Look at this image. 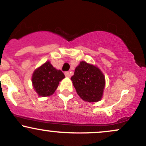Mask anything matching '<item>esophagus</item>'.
Masks as SVG:
<instances>
[{
	"instance_id": "34e87169",
	"label": "esophagus",
	"mask_w": 146,
	"mask_h": 146,
	"mask_svg": "<svg viewBox=\"0 0 146 146\" xmlns=\"http://www.w3.org/2000/svg\"><path fill=\"white\" fill-rule=\"evenodd\" d=\"M64 75H65V76L67 77V78H69V77H70V73H69V72H68V71L65 72Z\"/></svg>"
}]
</instances>
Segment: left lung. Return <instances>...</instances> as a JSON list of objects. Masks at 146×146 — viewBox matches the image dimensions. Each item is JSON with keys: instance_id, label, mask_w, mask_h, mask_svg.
I'll list each match as a JSON object with an SVG mask.
<instances>
[{"instance_id": "left-lung-1", "label": "left lung", "mask_w": 146, "mask_h": 146, "mask_svg": "<svg viewBox=\"0 0 146 146\" xmlns=\"http://www.w3.org/2000/svg\"><path fill=\"white\" fill-rule=\"evenodd\" d=\"M77 93L84 101L96 102L102 100L105 88V76L96 66L80 62L71 77Z\"/></svg>"}]
</instances>
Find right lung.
Listing matches in <instances>:
<instances>
[{
  "instance_id": "add662e5",
  "label": "right lung",
  "mask_w": 146,
  "mask_h": 146,
  "mask_svg": "<svg viewBox=\"0 0 146 146\" xmlns=\"http://www.w3.org/2000/svg\"><path fill=\"white\" fill-rule=\"evenodd\" d=\"M64 78L62 72L53 67L50 62L47 61L35 70L31 82L39 96L48 97L54 93L60 82Z\"/></svg>"
}]
</instances>
